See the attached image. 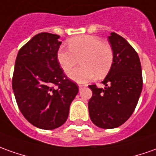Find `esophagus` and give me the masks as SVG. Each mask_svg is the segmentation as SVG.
<instances>
[{
    "mask_svg": "<svg viewBox=\"0 0 156 156\" xmlns=\"http://www.w3.org/2000/svg\"><path fill=\"white\" fill-rule=\"evenodd\" d=\"M78 87H79V88H82V87H85L84 85H78Z\"/></svg>",
    "mask_w": 156,
    "mask_h": 156,
    "instance_id": "1",
    "label": "esophagus"
}]
</instances>
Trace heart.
Listing matches in <instances>:
<instances>
[{
	"instance_id": "1",
	"label": "heart",
	"mask_w": 156,
	"mask_h": 156,
	"mask_svg": "<svg viewBox=\"0 0 156 156\" xmlns=\"http://www.w3.org/2000/svg\"><path fill=\"white\" fill-rule=\"evenodd\" d=\"M80 58L81 66L73 69L69 77L77 82H87L96 77L105 76L113 63V51L109 44L95 35L75 36L69 41V49L61 47L57 59L64 73H68Z\"/></svg>"
}]
</instances>
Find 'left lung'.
<instances>
[{"label": "left lung", "mask_w": 156, "mask_h": 156, "mask_svg": "<svg viewBox=\"0 0 156 156\" xmlns=\"http://www.w3.org/2000/svg\"><path fill=\"white\" fill-rule=\"evenodd\" d=\"M113 63L102 83L105 88L90 85L92 96L89 115L97 126L118 127L129 119L137 105L143 88L141 64L137 51L122 36L112 32L108 37Z\"/></svg>", "instance_id": "8db88e82"}]
</instances>
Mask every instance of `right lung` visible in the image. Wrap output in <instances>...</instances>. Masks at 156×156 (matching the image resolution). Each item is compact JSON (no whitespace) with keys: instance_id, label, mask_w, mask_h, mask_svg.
I'll return each instance as SVG.
<instances>
[{"instance_id":"right-lung-1","label":"right lung","mask_w":156,"mask_h":156,"mask_svg":"<svg viewBox=\"0 0 156 156\" xmlns=\"http://www.w3.org/2000/svg\"><path fill=\"white\" fill-rule=\"evenodd\" d=\"M59 37L47 32L35 35L19 50L15 61L12 84L17 104L27 121L41 129L63 125L79 91L57 59Z\"/></svg>"}]
</instances>
